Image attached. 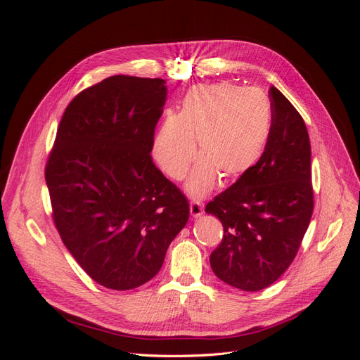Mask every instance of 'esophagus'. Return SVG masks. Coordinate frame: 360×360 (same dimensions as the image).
I'll list each match as a JSON object with an SVG mask.
<instances>
[{"mask_svg": "<svg viewBox=\"0 0 360 360\" xmlns=\"http://www.w3.org/2000/svg\"><path fill=\"white\" fill-rule=\"evenodd\" d=\"M189 210H191V214H192L193 217H198V216H201V214H202V212H204L202 205H201L198 201H192V202L189 204Z\"/></svg>", "mask_w": 360, "mask_h": 360, "instance_id": "obj_1", "label": "esophagus"}]
</instances>
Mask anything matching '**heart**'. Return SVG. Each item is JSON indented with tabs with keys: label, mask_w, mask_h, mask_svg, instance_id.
Segmentation results:
<instances>
[{
	"label": "heart",
	"mask_w": 360,
	"mask_h": 360,
	"mask_svg": "<svg viewBox=\"0 0 360 360\" xmlns=\"http://www.w3.org/2000/svg\"><path fill=\"white\" fill-rule=\"evenodd\" d=\"M271 126V105L259 89L228 82L195 85L184 94L179 112L160 123L151 156L160 171L181 180L197 156L186 183L192 197L213 189L219 174L225 180L242 177L263 153Z\"/></svg>",
	"instance_id": "b5f03b06"
}]
</instances>
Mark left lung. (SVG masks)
Wrapping results in <instances>:
<instances>
[{"instance_id":"8db88e82","label":"left lung","mask_w":360,"mask_h":360,"mask_svg":"<svg viewBox=\"0 0 360 360\" xmlns=\"http://www.w3.org/2000/svg\"><path fill=\"white\" fill-rule=\"evenodd\" d=\"M271 126L264 153L205 205L224 226L212 255L214 275L243 291L274 284L292 263L314 210L311 144L296 108L270 86Z\"/></svg>"}]
</instances>
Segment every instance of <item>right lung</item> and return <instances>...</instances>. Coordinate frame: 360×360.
<instances>
[{
	"label": "right lung",
	"instance_id": "add662e5",
	"mask_svg": "<svg viewBox=\"0 0 360 360\" xmlns=\"http://www.w3.org/2000/svg\"><path fill=\"white\" fill-rule=\"evenodd\" d=\"M165 81L115 75L68 105L46 162L63 243L97 284L132 290L160 270L189 204L151 159Z\"/></svg>",
	"mask_w": 360,
	"mask_h": 360
}]
</instances>
